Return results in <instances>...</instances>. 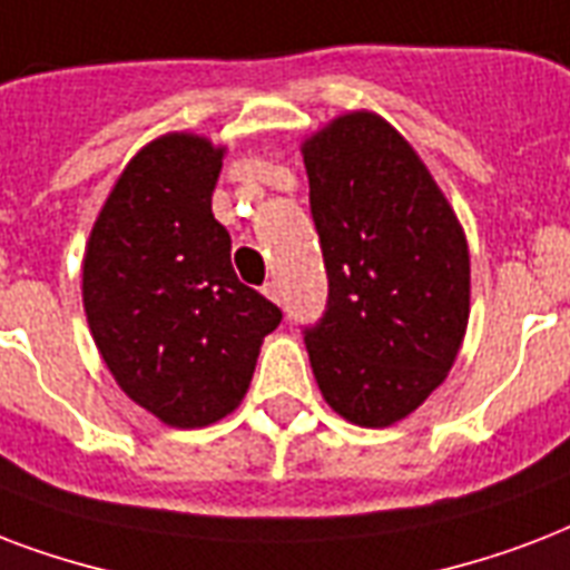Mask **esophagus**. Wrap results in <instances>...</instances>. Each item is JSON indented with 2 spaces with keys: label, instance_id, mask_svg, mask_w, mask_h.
<instances>
[{
  "label": "esophagus",
  "instance_id": "34e87169",
  "mask_svg": "<svg viewBox=\"0 0 570 570\" xmlns=\"http://www.w3.org/2000/svg\"><path fill=\"white\" fill-rule=\"evenodd\" d=\"M264 297L273 299V303H279V299H282L279 285H276V282H267V285H264Z\"/></svg>",
  "mask_w": 570,
  "mask_h": 570
}]
</instances>
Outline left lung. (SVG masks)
Wrapping results in <instances>:
<instances>
[{
  "mask_svg": "<svg viewBox=\"0 0 570 570\" xmlns=\"http://www.w3.org/2000/svg\"><path fill=\"white\" fill-rule=\"evenodd\" d=\"M330 299L306 330L317 390L347 422L390 428L445 381L470 321V246L413 145L354 109L299 145Z\"/></svg>",
  "mask_w": 570,
  "mask_h": 570,
  "instance_id": "left-lung-1",
  "label": "left lung"
}]
</instances>
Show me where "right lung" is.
I'll return each instance as SVG.
<instances>
[{
  "label": "right lung",
  "instance_id": "obj_1",
  "mask_svg": "<svg viewBox=\"0 0 570 570\" xmlns=\"http://www.w3.org/2000/svg\"><path fill=\"white\" fill-rule=\"evenodd\" d=\"M225 145L163 134L139 148L97 214L82 306L106 368L163 425L205 428L244 401L282 312L232 267L210 196Z\"/></svg>",
  "mask_w": 570,
  "mask_h": 570
}]
</instances>
